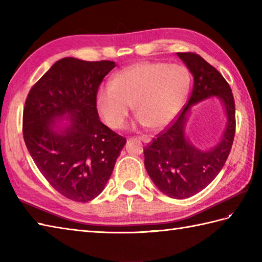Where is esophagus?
<instances>
[{"label":"esophagus","instance_id":"34e87169","mask_svg":"<svg viewBox=\"0 0 262 262\" xmlns=\"http://www.w3.org/2000/svg\"><path fill=\"white\" fill-rule=\"evenodd\" d=\"M140 140L143 142V143H149V138L147 136H140Z\"/></svg>","mask_w":262,"mask_h":262}]
</instances>
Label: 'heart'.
<instances>
[{
    "label": "heart",
    "mask_w": 262,
    "mask_h": 262,
    "mask_svg": "<svg viewBox=\"0 0 262 262\" xmlns=\"http://www.w3.org/2000/svg\"><path fill=\"white\" fill-rule=\"evenodd\" d=\"M190 76L179 64L137 62L113 76L110 86H101L96 103L105 124L119 129L134 105L135 115L144 126L159 130L173 120L185 102Z\"/></svg>",
    "instance_id": "1"
}]
</instances>
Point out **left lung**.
<instances>
[{
  "label": "left lung",
  "mask_w": 262,
  "mask_h": 262,
  "mask_svg": "<svg viewBox=\"0 0 262 262\" xmlns=\"http://www.w3.org/2000/svg\"><path fill=\"white\" fill-rule=\"evenodd\" d=\"M177 55L193 76L192 92L172 124L144 148V164L154 185L164 194L185 199L202 191L223 169L235 135V103L229 83L214 66L194 53ZM210 96L222 100L228 122L220 143L202 151L187 141L184 126L192 105Z\"/></svg>",
  "instance_id": "1"
}]
</instances>
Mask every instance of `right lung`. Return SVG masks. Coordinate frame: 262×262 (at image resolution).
Here are the masks:
<instances>
[{
	"instance_id": "obj_1",
	"label": "right lung",
	"mask_w": 262,
	"mask_h": 262,
	"mask_svg": "<svg viewBox=\"0 0 262 262\" xmlns=\"http://www.w3.org/2000/svg\"><path fill=\"white\" fill-rule=\"evenodd\" d=\"M111 60H57L31 90L22 132L33 162L55 190L79 203L99 196L126 138L99 119L96 96ZM66 122V126H62Z\"/></svg>"
}]
</instances>
